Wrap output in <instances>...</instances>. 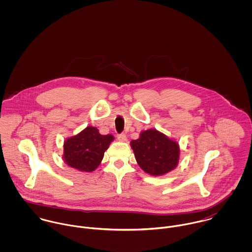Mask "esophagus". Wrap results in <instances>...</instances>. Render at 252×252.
<instances>
[{"mask_svg":"<svg viewBox=\"0 0 252 252\" xmlns=\"http://www.w3.org/2000/svg\"><path fill=\"white\" fill-rule=\"evenodd\" d=\"M117 139L119 142H127V137L125 134H119L117 135Z\"/></svg>","mask_w":252,"mask_h":252,"instance_id":"esophagus-1","label":"esophagus"}]
</instances>
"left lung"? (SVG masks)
I'll use <instances>...</instances> for the list:
<instances>
[{"label":"left lung","instance_id":"obj_1","mask_svg":"<svg viewBox=\"0 0 252 252\" xmlns=\"http://www.w3.org/2000/svg\"><path fill=\"white\" fill-rule=\"evenodd\" d=\"M131 146L140 167L151 176H162L178 165L179 144L154 129L142 132Z\"/></svg>","mask_w":252,"mask_h":252}]
</instances>
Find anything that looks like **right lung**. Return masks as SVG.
I'll use <instances>...</instances> for the list:
<instances>
[{"label": "right lung", "instance_id": "add662e5", "mask_svg": "<svg viewBox=\"0 0 252 252\" xmlns=\"http://www.w3.org/2000/svg\"><path fill=\"white\" fill-rule=\"evenodd\" d=\"M113 136H103L95 127H87L64 144L65 162L81 172H93L101 163Z\"/></svg>", "mask_w": 252, "mask_h": 252}]
</instances>
